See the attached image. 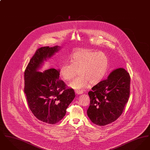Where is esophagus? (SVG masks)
<instances>
[{
    "mask_svg": "<svg viewBox=\"0 0 150 150\" xmlns=\"http://www.w3.org/2000/svg\"><path fill=\"white\" fill-rule=\"evenodd\" d=\"M75 93L77 94H81L83 93V92L81 91H75Z\"/></svg>",
    "mask_w": 150,
    "mask_h": 150,
    "instance_id": "1",
    "label": "esophagus"
}]
</instances>
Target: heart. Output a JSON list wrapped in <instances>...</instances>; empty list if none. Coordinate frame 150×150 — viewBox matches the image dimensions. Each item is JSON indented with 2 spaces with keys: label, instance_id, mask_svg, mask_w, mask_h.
Instances as JSON below:
<instances>
[{
  "label": "heart",
  "instance_id": "obj_1",
  "mask_svg": "<svg viewBox=\"0 0 150 150\" xmlns=\"http://www.w3.org/2000/svg\"><path fill=\"white\" fill-rule=\"evenodd\" d=\"M70 63L62 64L59 75L65 81L71 80L78 74L79 75L69 84L72 88L81 91L89 84L96 85L105 76L108 68L107 56L102 52L89 49L76 51L71 57Z\"/></svg>",
  "mask_w": 150,
  "mask_h": 150
}]
</instances>
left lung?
I'll return each instance as SVG.
<instances>
[{"instance_id":"left-lung-1","label":"left lung","mask_w":150,"mask_h":150,"mask_svg":"<svg viewBox=\"0 0 150 150\" xmlns=\"http://www.w3.org/2000/svg\"><path fill=\"white\" fill-rule=\"evenodd\" d=\"M130 76L122 67L115 69L107 78L88 92L87 114L92 122L105 126L116 120L123 112L130 96Z\"/></svg>"}]
</instances>
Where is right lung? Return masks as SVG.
Instances as JSON below:
<instances>
[{"mask_svg":"<svg viewBox=\"0 0 150 150\" xmlns=\"http://www.w3.org/2000/svg\"><path fill=\"white\" fill-rule=\"evenodd\" d=\"M58 47L38 48L24 72V93L30 110L38 120L50 124L63 119L75 97L73 89L67 88L64 81L59 79V70L51 69L44 72L38 71L43 61L54 54Z\"/></svg>","mask_w":150,"mask_h":150,"instance_id":"1","label":"right lung"}]
</instances>
